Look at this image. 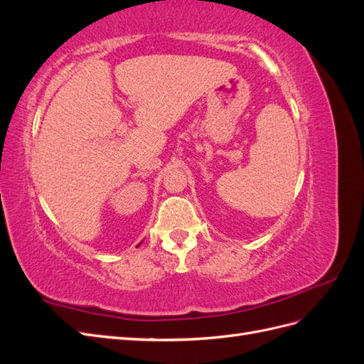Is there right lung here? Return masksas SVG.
<instances>
[{"label": "right lung", "instance_id": "1", "mask_svg": "<svg viewBox=\"0 0 364 364\" xmlns=\"http://www.w3.org/2000/svg\"><path fill=\"white\" fill-rule=\"evenodd\" d=\"M138 246H139V245H138Z\"/></svg>", "mask_w": 364, "mask_h": 364}]
</instances>
